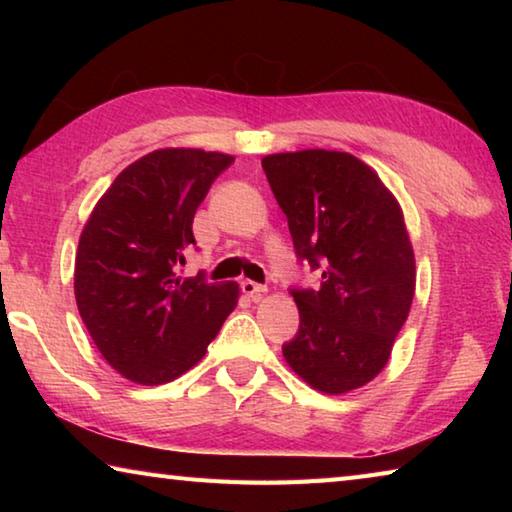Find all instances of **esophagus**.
Masks as SVG:
<instances>
[{
    "instance_id": "esophagus-1",
    "label": "esophagus",
    "mask_w": 512,
    "mask_h": 512,
    "mask_svg": "<svg viewBox=\"0 0 512 512\" xmlns=\"http://www.w3.org/2000/svg\"><path fill=\"white\" fill-rule=\"evenodd\" d=\"M241 291H244L246 296H250V298H259L266 291V287H264V284H259V282H253V280H244V282H241Z\"/></svg>"
}]
</instances>
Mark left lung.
<instances>
[{"label": "left lung", "instance_id": "obj_1", "mask_svg": "<svg viewBox=\"0 0 512 512\" xmlns=\"http://www.w3.org/2000/svg\"><path fill=\"white\" fill-rule=\"evenodd\" d=\"M262 169L298 262L320 275L316 289L291 287L300 327L282 354L309 386L348 393L379 375L409 316L415 259L402 210L350 153H275Z\"/></svg>", "mask_w": 512, "mask_h": 512}]
</instances>
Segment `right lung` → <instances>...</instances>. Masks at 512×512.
<instances>
[{"mask_svg": "<svg viewBox=\"0 0 512 512\" xmlns=\"http://www.w3.org/2000/svg\"><path fill=\"white\" fill-rule=\"evenodd\" d=\"M232 155L160 149L115 178L85 225L74 293L94 345L126 379L158 386L203 359L237 305L235 282L180 277L194 214Z\"/></svg>", "mask_w": 512, "mask_h": 512, "instance_id": "1", "label": "right lung"}]
</instances>
